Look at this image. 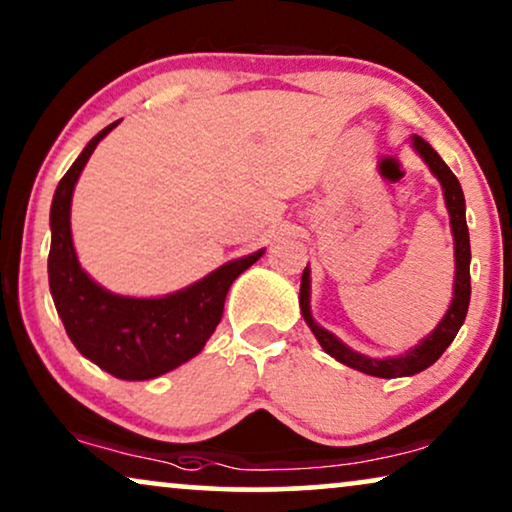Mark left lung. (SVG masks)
Listing matches in <instances>:
<instances>
[{
    "label": "left lung",
    "mask_w": 512,
    "mask_h": 512,
    "mask_svg": "<svg viewBox=\"0 0 512 512\" xmlns=\"http://www.w3.org/2000/svg\"><path fill=\"white\" fill-rule=\"evenodd\" d=\"M410 146L415 149L417 156L429 165L431 174L440 181V186H443V198L447 214H450V228L454 237L452 303L443 314V319L438 321V326L433 328L429 335H424L415 347L405 349L403 354L375 359V356L356 352V349L345 345L338 335L326 331L324 326H319L317 321H314L310 307V265H307L303 270V277H300V314H303L305 324L310 326V331L314 333V338H317L321 349H324L328 356H333L335 361L345 363V366L359 370V373L384 377V380H389V377H410L433 366V363L440 359V354L452 345L454 335L459 333V328L466 319L468 303H471V240H468L464 191H461L459 179L454 177V172L445 165V160L438 156L436 149H433L429 142H424L419 135H412Z\"/></svg>",
    "instance_id": "obj_1"
}]
</instances>
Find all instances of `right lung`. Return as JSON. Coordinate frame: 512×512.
Instances as JSON below:
<instances>
[{
	"mask_svg": "<svg viewBox=\"0 0 512 512\" xmlns=\"http://www.w3.org/2000/svg\"><path fill=\"white\" fill-rule=\"evenodd\" d=\"M118 125L111 123L86 144L60 179L51 202L48 284L74 347L118 380H153L191 361L219 326L230 284L265 249L219 265L198 282L156 298L121 296L104 289L81 268L72 240V195L95 146Z\"/></svg>",
	"mask_w": 512,
	"mask_h": 512,
	"instance_id": "1",
	"label": "right lung"
}]
</instances>
